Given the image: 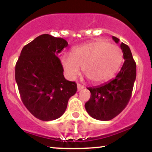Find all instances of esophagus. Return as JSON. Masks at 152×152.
Instances as JSON below:
<instances>
[{
	"mask_svg": "<svg viewBox=\"0 0 152 152\" xmlns=\"http://www.w3.org/2000/svg\"><path fill=\"white\" fill-rule=\"evenodd\" d=\"M77 88H78V91H81V90L83 89V88H84V86H83V85L80 84V83H78V84H77Z\"/></svg>",
	"mask_w": 152,
	"mask_h": 152,
	"instance_id": "obj_1",
	"label": "esophagus"
}]
</instances>
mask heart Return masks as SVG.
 Masks as SVG:
<instances>
[{
  "mask_svg": "<svg viewBox=\"0 0 152 152\" xmlns=\"http://www.w3.org/2000/svg\"><path fill=\"white\" fill-rule=\"evenodd\" d=\"M123 62V53L119 47L104 41H95L75 48L72 55L65 54L61 64L66 76L74 79L83 74L93 83H102L112 78Z\"/></svg>",
  "mask_w": 152,
  "mask_h": 152,
  "instance_id": "1",
  "label": "heart"
}]
</instances>
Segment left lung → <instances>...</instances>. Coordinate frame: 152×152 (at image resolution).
<instances>
[{"label": "left lung", "mask_w": 152, "mask_h": 152, "mask_svg": "<svg viewBox=\"0 0 152 152\" xmlns=\"http://www.w3.org/2000/svg\"><path fill=\"white\" fill-rule=\"evenodd\" d=\"M113 40L118 43L119 39L115 36ZM124 55V62L121 70L114 79L101 86L89 87V100L85 108L91 117L100 121H109L125 109L133 91L137 76V66L131 50L127 45H120Z\"/></svg>", "instance_id": "1"}]
</instances>
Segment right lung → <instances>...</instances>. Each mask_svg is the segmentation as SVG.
Returning a JSON list of instances; mask_svg holds the SVG:
<instances>
[{
	"mask_svg": "<svg viewBox=\"0 0 152 152\" xmlns=\"http://www.w3.org/2000/svg\"><path fill=\"white\" fill-rule=\"evenodd\" d=\"M67 46L64 38L41 35L23 48L15 64V81L22 102L41 121L61 117L77 91L76 82L64 78L58 57Z\"/></svg>",
	"mask_w": 152,
	"mask_h": 152,
	"instance_id": "right-lung-1",
	"label": "right lung"
}]
</instances>
